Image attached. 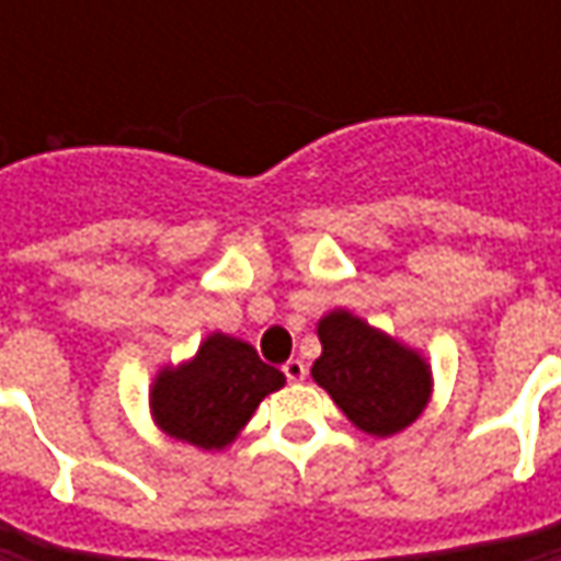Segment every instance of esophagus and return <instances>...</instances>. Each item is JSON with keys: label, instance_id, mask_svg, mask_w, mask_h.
I'll return each instance as SVG.
<instances>
[{"label": "esophagus", "instance_id": "obj_1", "mask_svg": "<svg viewBox=\"0 0 561 561\" xmlns=\"http://www.w3.org/2000/svg\"><path fill=\"white\" fill-rule=\"evenodd\" d=\"M284 375H287L290 383H299V380H306L309 368H306V362H302V358H290V362L284 365Z\"/></svg>", "mask_w": 561, "mask_h": 561}]
</instances>
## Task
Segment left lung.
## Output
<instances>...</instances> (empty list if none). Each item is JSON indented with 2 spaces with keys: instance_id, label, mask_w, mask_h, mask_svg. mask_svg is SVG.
I'll use <instances>...</instances> for the list:
<instances>
[{
  "instance_id": "1",
  "label": "left lung",
  "mask_w": 561,
  "mask_h": 561,
  "mask_svg": "<svg viewBox=\"0 0 561 561\" xmlns=\"http://www.w3.org/2000/svg\"><path fill=\"white\" fill-rule=\"evenodd\" d=\"M321 356L312 377L358 431L390 437L419 419L431 399V365L399 340L346 309L318 321Z\"/></svg>"
}]
</instances>
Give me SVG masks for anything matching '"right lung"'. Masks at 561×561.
Instances as JSON below:
<instances>
[{
  "mask_svg": "<svg viewBox=\"0 0 561 561\" xmlns=\"http://www.w3.org/2000/svg\"><path fill=\"white\" fill-rule=\"evenodd\" d=\"M284 383V371L265 365L249 343L211 334L190 362L156 375L149 409L171 440L225 449L247 427L259 402Z\"/></svg>",
  "mask_w": 561,
  "mask_h": 561,
  "instance_id": "1",
  "label": "right lung"
}]
</instances>
